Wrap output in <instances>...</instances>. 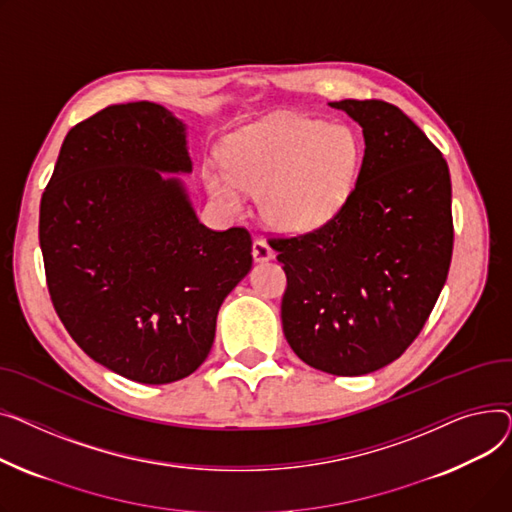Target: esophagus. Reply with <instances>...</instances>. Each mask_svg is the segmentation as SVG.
Masks as SVG:
<instances>
[{"label":"esophagus","instance_id":"34e87169","mask_svg":"<svg viewBox=\"0 0 512 512\" xmlns=\"http://www.w3.org/2000/svg\"><path fill=\"white\" fill-rule=\"evenodd\" d=\"M252 256H254V262H268L275 256V252L266 242H262V239H256L252 244Z\"/></svg>","mask_w":512,"mask_h":512}]
</instances>
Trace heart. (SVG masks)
Instances as JSON below:
<instances>
[{
	"label": "heart",
	"mask_w": 512,
	"mask_h": 512,
	"mask_svg": "<svg viewBox=\"0 0 512 512\" xmlns=\"http://www.w3.org/2000/svg\"><path fill=\"white\" fill-rule=\"evenodd\" d=\"M221 159L206 165L204 186L227 213L244 210V192L260 196V213L275 231L302 235L335 223L351 200L364 142L345 124L285 115L231 134Z\"/></svg>",
	"instance_id": "obj_1"
}]
</instances>
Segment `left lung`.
<instances>
[{"label":"left lung","instance_id":"8db88e82","mask_svg":"<svg viewBox=\"0 0 512 512\" xmlns=\"http://www.w3.org/2000/svg\"><path fill=\"white\" fill-rule=\"evenodd\" d=\"M364 134V163L341 217L273 239L287 275L283 333L308 366L376 372L413 343L453 256V188L440 150L395 105L333 101Z\"/></svg>","mask_w":512,"mask_h":512}]
</instances>
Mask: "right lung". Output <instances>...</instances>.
<instances>
[{"label": "right lung", "instance_id": "obj_1", "mask_svg": "<svg viewBox=\"0 0 512 512\" xmlns=\"http://www.w3.org/2000/svg\"><path fill=\"white\" fill-rule=\"evenodd\" d=\"M188 173L182 119L148 101L111 105L68 132L41 198L59 320L90 359L140 384L202 366L221 304L252 268L246 229L200 223Z\"/></svg>", "mask_w": 512, "mask_h": 512}]
</instances>
